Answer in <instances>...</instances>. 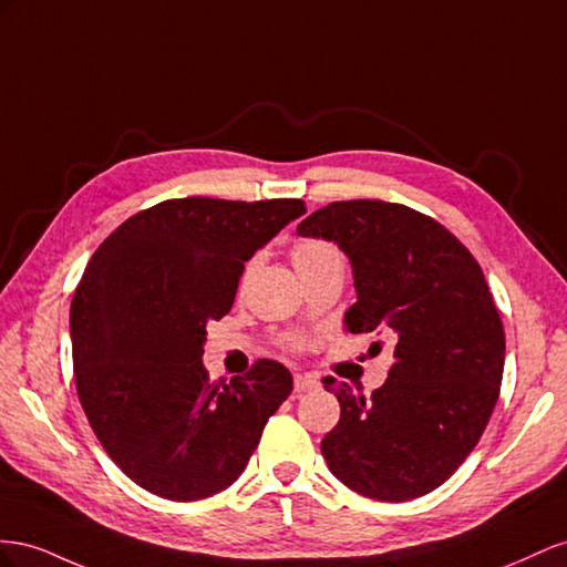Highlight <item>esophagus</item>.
Wrapping results in <instances>:
<instances>
[{
    "instance_id": "34e87169",
    "label": "esophagus",
    "mask_w": 567,
    "mask_h": 567,
    "mask_svg": "<svg viewBox=\"0 0 567 567\" xmlns=\"http://www.w3.org/2000/svg\"><path fill=\"white\" fill-rule=\"evenodd\" d=\"M316 386H318V380L313 375H301V373L295 375V394H306L316 390Z\"/></svg>"
}]
</instances>
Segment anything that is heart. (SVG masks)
Instances as JSON below:
<instances>
[{"label":"heart","mask_w":567,"mask_h":567,"mask_svg":"<svg viewBox=\"0 0 567 567\" xmlns=\"http://www.w3.org/2000/svg\"><path fill=\"white\" fill-rule=\"evenodd\" d=\"M292 264L297 268V272L301 275H311L320 268L332 266V264H342V254H339L337 245L326 237H303L299 241H295L292 247ZM256 261H251L245 270V278L254 270ZM282 347L287 351H301L306 347V339L301 334H285L282 337Z\"/></svg>","instance_id":"obj_1"}]
</instances>
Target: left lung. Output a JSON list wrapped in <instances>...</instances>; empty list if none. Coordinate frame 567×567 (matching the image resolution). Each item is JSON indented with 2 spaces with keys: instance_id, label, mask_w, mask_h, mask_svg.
<instances>
[{
  "instance_id": "left-lung-1",
  "label": "left lung",
  "mask_w": 567,
  "mask_h": 567,
  "mask_svg": "<svg viewBox=\"0 0 567 567\" xmlns=\"http://www.w3.org/2000/svg\"><path fill=\"white\" fill-rule=\"evenodd\" d=\"M297 230L351 258L359 301L347 330L394 344L370 399L322 378L342 409L320 444L332 475L378 501L436 489L480 442L504 378V322L477 258L442 223L382 199L332 202Z\"/></svg>"
}]
</instances>
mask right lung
Instances as JSON below:
<instances>
[{
	"instance_id": "obj_1",
	"label": "right lung",
	"mask_w": 567,
	"mask_h": 567,
	"mask_svg": "<svg viewBox=\"0 0 567 567\" xmlns=\"http://www.w3.org/2000/svg\"><path fill=\"white\" fill-rule=\"evenodd\" d=\"M303 212L301 199H166L92 254L71 301L75 390L96 440L142 489L199 501L230 487L292 392L278 361L212 382L202 355L245 261Z\"/></svg>"
}]
</instances>
